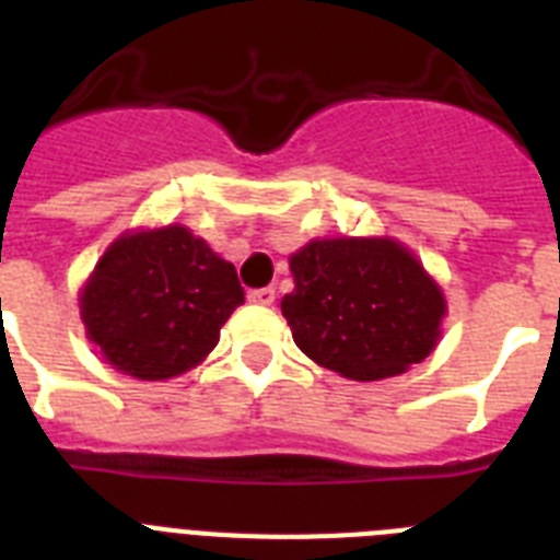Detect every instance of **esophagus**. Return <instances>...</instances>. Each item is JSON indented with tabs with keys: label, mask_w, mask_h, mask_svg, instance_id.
Here are the masks:
<instances>
[{
	"label": "esophagus",
	"mask_w": 560,
	"mask_h": 560,
	"mask_svg": "<svg viewBox=\"0 0 560 560\" xmlns=\"http://www.w3.org/2000/svg\"><path fill=\"white\" fill-rule=\"evenodd\" d=\"M247 299H250L253 304H272L276 302V290L272 288H258V290H250V293H247Z\"/></svg>",
	"instance_id": "obj_1"
}]
</instances>
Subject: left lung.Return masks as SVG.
<instances>
[{
  "mask_svg": "<svg viewBox=\"0 0 560 560\" xmlns=\"http://www.w3.org/2000/svg\"><path fill=\"white\" fill-rule=\"evenodd\" d=\"M281 299L293 341L322 368L378 382L424 361L441 338L444 293L396 238H313L290 256Z\"/></svg>",
  "mask_w": 560,
  "mask_h": 560,
  "instance_id": "1",
  "label": "left lung"
}]
</instances>
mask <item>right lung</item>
Returning <instances> with one entry per match:
<instances>
[{
  "instance_id": "1",
  "label": "right lung",
  "mask_w": 560,
  "mask_h": 560,
  "mask_svg": "<svg viewBox=\"0 0 560 560\" xmlns=\"http://www.w3.org/2000/svg\"><path fill=\"white\" fill-rule=\"evenodd\" d=\"M244 302L236 267L182 224L125 233L79 295L88 338L107 364L142 382L196 368Z\"/></svg>"
}]
</instances>
